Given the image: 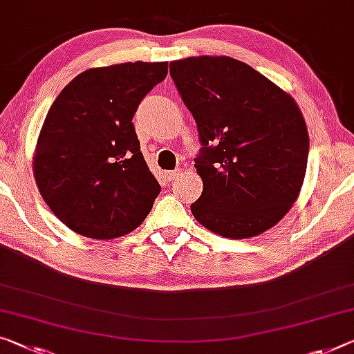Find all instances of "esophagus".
I'll return each mask as SVG.
<instances>
[{
	"label": "esophagus",
	"instance_id": "34e87169",
	"mask_svg": "<svg viewBox=\"0 0 354 354\" xmlns=\"http://www.w3.org/2000/svg\"><path fill=\"white\" fill-rule=\"evenodd\" d=\"M165 176H166L167 180H176V178L178 177V172L177 171H167Z\"/></svg>",
	"mask_w": 354,
	"mask_h": 354
}]
</instances>
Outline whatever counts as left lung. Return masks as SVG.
Returning a JSON list of instances; mask_svg holds the SVG:
<instances>
[{"label": "left lung", "instance_id": "left-lung-1", "mask_svg": "<svg viewBox=\"0 0 354 354\" xmlns=\"http://www.w3.org/2000/svg\"><path fill=\"white\" fill-rule=\"evenodd\" d=\"M169 69L203 145L194 158L204 183L194 218L230 239L277 225L307 169L308 133L295 100L230 57H189Z\"/></svg>", "mask_w": 354, "mask_h": 354}]
</instances>
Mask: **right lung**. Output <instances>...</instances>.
Here are the masks:
<instances>
[{"instance_id": "right-lung-1", "label": "right lung", "mask_w": 354, "mask_h": 354, "mask_svg": "<svg viewBox=\"0 0 354 354\" xmlns=\"http://www.w3.org/2000/svg\"><path fill=\"white\" fill-rule=\"evenodd\" d=\"M167 63L84 71L48 109L35 153L37 188L71 230L91 239L134 231L161 187L144 160L133 117Z\"/></svg>"}]
</instances>
